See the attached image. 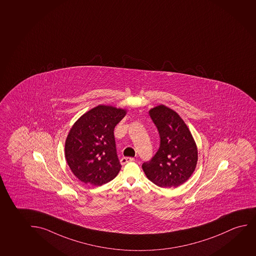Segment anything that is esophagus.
Returning <instances> with one entry per match:
<instances>
[{"label":"esophagus","mask_w":256,"mask_h":256,"mask_svg":"<svg viewBox=\"0 0 256 256\" xmlns=\"http://www.w3.org/2000/svg\"><path fill=\"white\" fill-rule=\"evenodd\" d=\"M132 162H134V158H130V157H124V158L120 160V163H121L122 165H126V163Z\"/></svg>","instance_id":"esophagus-1"}]
</instances>
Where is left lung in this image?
<instances>
[{"label":"left lung","instance_id":"8db88e82","mask_svg":"<svg viewBox=\"0 0 256 256\" xmlns=\"http://www.w3.org/2000/svg\"><path fill=\"white\" fill-rule=\"evenodd\" d=\"M149 115L158 129L160 144L142 168L158 187H179L191 176L198 164L194 138L184 119L172 108L158 105L149 110Z\"/></svg>","mask_w":256,"mask_h":256}]
</instances>
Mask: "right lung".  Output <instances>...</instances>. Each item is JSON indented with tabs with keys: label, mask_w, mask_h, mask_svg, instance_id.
Instances as JSON below:
<instances>
[{
	"label": "right lung",
	"mask_w": 256,
	"mask_h": 256,
	"mask_svg": "<svg viewBox=\"0 0 256 256\" xmlns=\"http://www.w3.org/2000/svg\"><path fill=\"white\" fill-rule=\"evenodd\" d=\"M124 108L98 105L84 113L69 130L65 156L80 180L101 186L121 170L116 150L114 128L126 115Z\"/></svg>",
	"instance_id": "right-lung-1"
}]
</instances>
